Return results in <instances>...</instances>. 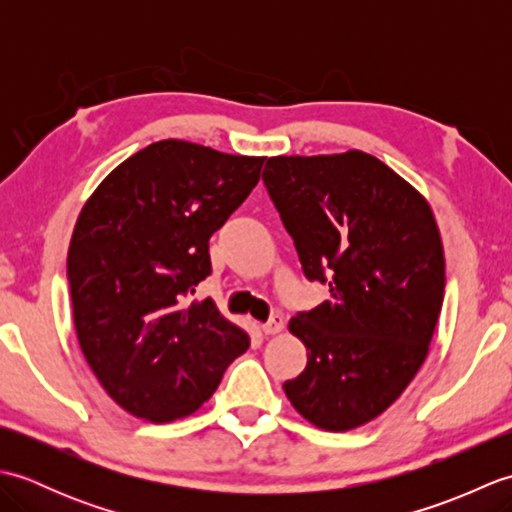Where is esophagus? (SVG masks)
Returning a JSON list of instances; mask_svg holds the SVG:
<instances>
[{
  "instance_id": "obj_1",
  "label": "esophagus",
  "mask_w": 512,
  "mask_h": 512,
  "mask_svg": "<svg viewBox=\"0 0 512 512\" xmlns=\"http://www.w3.org/2000/svg\"><path fill=\"white\" fill-rule=\"evenodd\" d=\"M281 330H284V317H281V314H273L266 323H262L264 334H277Z\"/></svg>"
}]
</instances>
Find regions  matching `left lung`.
Listing matches in <instances>:
<instances>
[{"label":"left lung","mask_w":512,"mask_h":512,"mask_svg":"<svg viewBox=\"0 0 512 512\" xmlns=\"http://www.w3.org/2000/svg\"><path fill=\"white\" fill-rule=\"evenodd\" d=\"M262 180L303 275L330 286L328 301L290 319L308 365L286 396L321 429L361 427L427 358L444 299L436 220L411 184L356 149L268 158Z\"/></svg>","instance_id":"1"}]
</instances>
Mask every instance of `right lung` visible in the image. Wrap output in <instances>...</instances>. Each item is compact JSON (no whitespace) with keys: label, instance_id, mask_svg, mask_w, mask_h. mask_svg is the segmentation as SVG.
<instances>
[{"label":"right lung","instance_id":"1","mask_svg":"<svg viewBox=\"0 0 512 512\" xmlns=\"http://www.w3.org/2000/svg\"><path fill=\"white\" fill-rule=\"evenodd\" d=\"M264 158L160 140L127 158L76 220L68 281L79 345L107 394L151 422L209 400L248 334L211 299L209 239L262 176Z\"/></svg>","mask_w":512,"mask_h":512}]
</instances>
